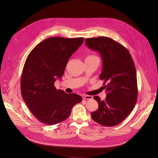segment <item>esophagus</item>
Returning <instances> with one entry per match:
<instances>
[{
    "instance_id": "obj_1",
    "label": "esophagus",
    "mask_w": 158,
    "mask_h": 158,
    "mask_svg": "<svg viewBox=\"0 0 158 158\" xmlns=\"http://www.w3.org/2000/svg\"><path fill=\"white\" fill-rule=\"evenodd\" d=\"M82 98L85 99V100H91V99L93 98V97L91 96V95H83L82 96Z\"/></svg>"
}]
</instances>
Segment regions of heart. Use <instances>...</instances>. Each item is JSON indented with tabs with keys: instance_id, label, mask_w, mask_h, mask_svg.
Here are the masks:
<instances>
[{
	"instance_id": "heart-1",
	"label": "heart",
	"mask_w": 158,
	"mask_h": 158,
	"mask_svg": "<svg viewBox=\"0 0 158 158\" xmlns=\"http://www.w3.org/2000/svg\"><path fill=\"white\" fill-rule=\"evenodd\" d=\"M94 58H98V57L94 55H89L86 57V59H94Z\"/></svg>"
}]
</instances>
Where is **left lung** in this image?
I'll return each instance as SVG.
<instances>
[{
    "label": "left lung",
    "instance_id": "obj_1",
    "mask_svg": "<svg viewBox=\"0 0 158 158\" xmlns=\"http://www.w3.org/2000/svg\"><path fill=\"white\" fill-rule=\"evenodd\" d=\"M86 45L100 53L106 98L101 101L94 97L98 108L92 113V119L102 126L111 127L121 123L134 109L138 97L136 71L128 50L113 39L104 36L87 38Z\"/></svg>",
    "mask_w": 158,
    "mask_h": 158
}]
</instances>
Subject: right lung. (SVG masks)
<instances>
[{"instance_id":"1","label":"right lung","mask_w":158,"mask_h":158,"mask_svg":"<svg viewBox=\"0 0 158 158\" xmlns=\"http://www.w3.org/2000/svg\"><path fill=\"white\" fill-rule=\"evenodd\" d=\"M84 38L51 37L38 44L28 55L20 79L21 94L28 108L41 122L54 125L67 119L73 106L82 101L76 94L57 89L70 57Z\"/></svg>"}]
</instances>
